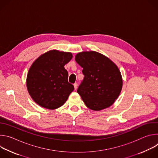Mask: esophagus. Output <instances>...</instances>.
<instances>
[{
    "instance_id": "34e87169",
    "label": "esophagus",
    "mask_w": 158,
    "mask_h": 158,
    "mask_svg": "<svg viewBox=\"0 0 158 158\" xmlns=\"http://www.w3.org/2000/svg\"><path fill=\"white\" fill-rule=\"evenodd\" d=\"M74 89H75V90H76V89H77V88L78 84H77V83H74Z\"/></svg>"
}]
</instances>
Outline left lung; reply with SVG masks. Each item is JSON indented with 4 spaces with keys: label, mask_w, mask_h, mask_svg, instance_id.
Returning <instances> with one entry per match:
<instances>
[{
    "label": "left lung",
    "mask_w": 158,
    "mask_h": 158,
    "mask_svg": "<svg viewBox=\"0 0 158 158\" xmlns=\"http://www.w3.org/2000/svg\"><path fill=\"white\" fill-rule=\"evenodd\" d=\"M84 77L77 90L87 107L100 110L110 106L123 86L121 73L115 64L95 51L82 52L75 58Z\"/></svg>",
    "instance_id": "left-lung-1"
}]
</instances>
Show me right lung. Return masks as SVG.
Instances as JSON below:
<instances>
[{
    "instance_id": "right-lung-1",
    "label": "right lung",
    "mask_w": 158,
    "mask_h": 158,
    "mask_svg": "<svg viewBox=\"0 0 158 158\" xmlns=\"http://www.w3.org/2000/svg\"><path fill=\"white\" fill-rule=\"evenodd\" d=\"M73 58L70 52L52 50L41 55L31 65L27 87L32 99L49 109L62 106L74 91L64 65Z\"/></svg>"
}]
</instances>
